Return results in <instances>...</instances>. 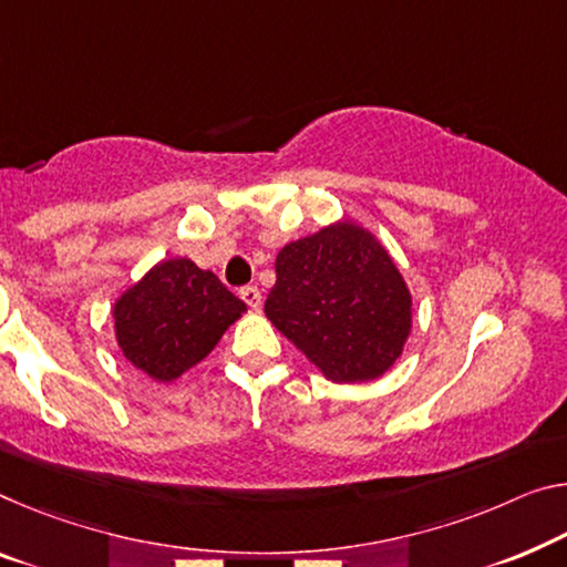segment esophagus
<instances>
[{"label":"esophagus","mask_w":567,"mask_h":567,"mask_svg":"<svg viewBox=\"0 0 567 567\" xmlns=\"http://www.w3.org/2000/svg\"><path fill=\"white\" fill-rule=\"evenodd\" d=\"M239 298L245 300L251 310H257L259 305H262V292H259V287H257V285H247V287H241V290H239Z\"/></svg>","instance_id":"esophagus-1"}]
</instances>
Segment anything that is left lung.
I'll return each instance as SVG.
<instances>
[{"mask_svg":"<svg viewBox=\"0 0 567 567\" xmlns=\"http://www.w3.org/2000/svg\"><path fill=\"white\" fill-rule=\"evenodd\" d=\"M275 272L267 318L328 381H373L399 361L411 332V292L371 231L330 224L285 245Z\"/></svg>","mask_w":567,"mask_h":567,"instance_id":"1","label":"left lung"}]
</instances>
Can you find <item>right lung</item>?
<instances>
[{
	"label": "right lung",
	"mask_w": 567,
	"mask_h": 567,
	"mask_svg": "<svg viewBox=\"0 0 567 567\" xmlns=\"http://www.w3.org/2000/svg\"><path fill=\"white\" fill-rule=\"evenodd\" d=\"M247 305L192 259H164L113 305L123 355L158 383L204 361Z\"/></svg>",
	"instance_id": "1"
}]
</instances>
